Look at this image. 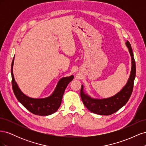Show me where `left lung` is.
<instances>
[{
  "label": "left lung",
  "instance_id": "8db88e82",
  "mask_svg": "<svg viewBox=\"0 0 146 146\" xmlns=\"http://www.w3.org/2000/svg\"><path fill=\"white\" fill-rule=\"evenodd\" d=\"M125 44L129 48L131 56V68L129 80L120 91L108 98L94 99L84 92L83 85H82L80 96L83 103L87 109L92 113L99 115H110L117 111L119 109L123 107L130 98L136 76V64L130 42L127 41Z\"/></svg>",
  "mask_w": 146,
  "mask_h": 146
}]
</instances>
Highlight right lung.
<instances>
[{
	"label": "right lung",
	"mask_w": 146,
	"mask_h": 146,
	"mask_svg": "<svg viewBox=\"0 0 146 146\" xmlns=\"http://www.w3.org/2000/svg\"><path fill=\"white\" fill-rule=\"evenodd\" d=\"M15 56L11 63V73L12 77V87L17 99L24 107L33 114L39 116H48L56 112L61 104L64 90L71 82L74 76L61 78L57 83L52 94L45 98L35 99L28 97L21 91L16 82L13 72Z\"/></svg>",
	"instance_id": "add662e5"
}]
</instances>
